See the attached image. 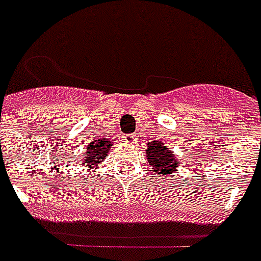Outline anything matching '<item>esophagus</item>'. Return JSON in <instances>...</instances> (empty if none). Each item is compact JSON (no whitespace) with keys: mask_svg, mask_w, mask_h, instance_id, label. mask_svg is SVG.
<instances>
[{"mask_svg":"<svg viewBox=\"0 0 261 261\" xmlns=\"http://www.w3.org/2000/svg\"><path fill=\"white\" fill-rule=\"evenodd\" d=\"M123 140L125 141V143H128V144H136V141H137L136 136H133V134H128V136H123Z\"/></svg>","mask_w":261,"mask_h":261,"instance_id":"34e87169","label":"esophagus"}]
</instances>
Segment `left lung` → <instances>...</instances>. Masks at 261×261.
Wrapping results in <instances>:
<instances>
[{"label": "left lung", "mask_w": 261, "mask_h": 261, "mask_svg": "<svg viewBox=\"0 0 261 261\" xmlns=\"http://www.w3.org/2000/svg\"><path fill=\"white\" fill-rule=\"evenodd\" d=\"M148 163L153 167L154 173L159 175H170L177 170V160L173 157L171 151L161 141H153L147 145Z\"/></svg>", "instance_id": "obj_1"}]
</instances>
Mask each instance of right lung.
I'll return each mask as SVG.
<instances>
[{
    "mask_svg": "<svg viewBox=\"0 0 261 261\" xmlns=\"http://www.w3.org/2000/svg\"><path fill=\"white\" fill-rule=\"evenodd\" d=\"M110 147H111V143L108 140H95L93 143H90L87 147L86 157L81 163L88 167H94L95 164H98L101 163V160L106 159Z\"/></svg>",
    "mask_w": 261,
    "mask_h": 261,
    "instance_id": "add662e5",
    "label": "right lung"
}]
</instances>
